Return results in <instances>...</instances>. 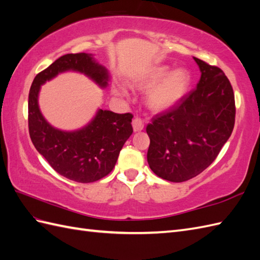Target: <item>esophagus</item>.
Masks as SVG:
<instances>
[{
    "label": "esophagus",
    "mask_w": 260,
    "mask_h": 260,
    "mask_svg": "<svg viewBox=\"0 0 260 260\" xmlns=\"http://www.w3.org/2000/svg\"><path fill=\"white\" fill-rule=\"evenodd\" d=\"M133 128H134V132H141L144 129V122L142 118L136 117L133 119Z\"/></svg>",
    "instance_id": "1"
}]
</instances>
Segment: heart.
<instances>
[{
	"mask_svg": "<svg viewBox=\"0 0 260 260\" xmlns=\"http://www.w3.org/2000/svg\"><path fill=\"white\" fill-rule=\"evenodd\" d=\"M190 84V73L185 69L171 72L168 66H160L148 73L141 86L150 89L156 85L149 93L148 105L155 111H162L180 101L187 94Z\"/></svg>",
	"mask_w": 260,
	"mask_h": 260,
	"instance_id": "1",
	"label": "heart"
}]
</instances>
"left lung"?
Instances as JSON below:
<instances>
[{
  "label": "left lung",
  "mask_w": 260,
  "mask_h": 260,
  "mask_svg": "<svg viewBox=\"0 0 260 260\" xmlns=\"http://www.w3.org/2000/svg\"><path fill=\"white\" fill-rule=\"evenodd\" d=\"M201 78L194 90L158 113L146 127L147 161L171 182L197 177L215 160L235 124V96L222 69L196 58Z\"/></svg>",
  "instance_id": "1"
}]
</instances>
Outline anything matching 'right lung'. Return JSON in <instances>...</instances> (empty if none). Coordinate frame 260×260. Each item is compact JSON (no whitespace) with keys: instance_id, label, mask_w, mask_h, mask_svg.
Segmentation results:
<instances>
[{"instance_id":"add662e5","label":"right lung","mask_w":260,"mask_h":260,"mask_svg":"<svg viewBox=\"0 0 260 260\" xmlns=\"http://www.w3.org/2000/svg\"><path fill=\"white\" fill-rule=\"evenodd\" d=\"M75 70L82 72L105 88L109 73L85 52L67 54L41 71L31 83L28 95V131L37 151L52 169L72 181L90 183L108 176L115 167L119 151L133 134V114H117L99 110L85 127L62 132L52 127L38 106L41 85L58 73Z\"/></svg>"}]
</instances>
